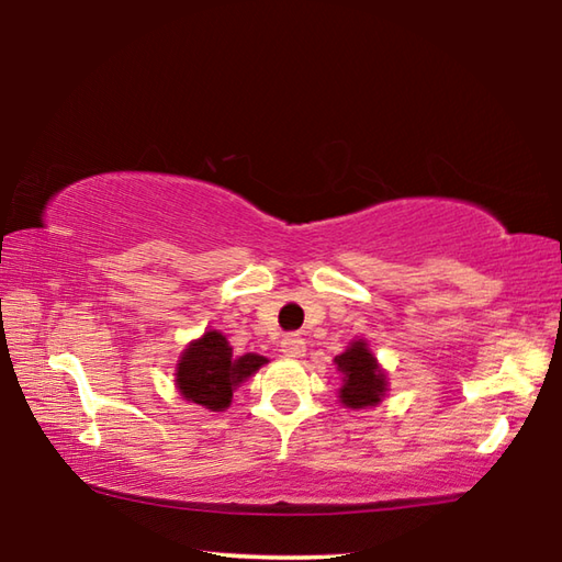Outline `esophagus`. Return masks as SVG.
<instances>
[{"label":"esophagus","mask_w":562,"mask_h":562,"mask_svg":"<svg viewBox=\"0 0 562 562\" xmlns=\"http://www.w3.org/2000/svg\"><path fill=\"white\" fill-rule=\"evenodd\" d=\"M304 349H307V341H304L300 335H284L280 341V351L284 357L297 359L304 355Z\"/></svg>","instance_id":"obj_1"}]
</instances>
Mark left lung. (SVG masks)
I'll return each mask as SVG.
<instances>
[{"mask_svg":"<svg viewBox=\"0 0 562 562\" xmlns=\"http://www.w3.org/2000/svg\"><path fill=\"white\" fill-rule=\"evenodd\" d=\"M335 364L341 374V404L349 408H367L382 402L386 394V374L364 339L351 341L339 357H335Z\"/></svg>","mask_w":562,"mask_h":562,"instance_id":"obj_1","label":"left lung"}]
</instances>
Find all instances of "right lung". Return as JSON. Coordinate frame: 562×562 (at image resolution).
Here are the masks:
<instances>
[{
	"label": "right lung",
	"instance_id": "obj_1",
	"mask_svg": "<svg viewBox=\"0 0 562 562\" xmlns=\"http://www.w3.org/2000/svg\"><path fill=\"white\" fill-rule=\"evenodd\" d=\"M260 355L235 357L225 335L217 329L205 331L190 341L176 367V384L186 402L201 404L211 412H225L233 402L235 386L252 376L265 364Z\"/></svg>",
	"mask_w": 562,
	"mask_h": 562
}]
</instances>
